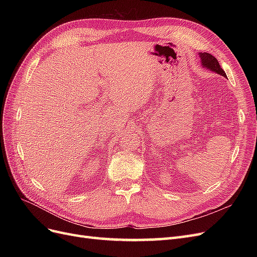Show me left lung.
<instances>
[{
    "label": "left lung",
    "mask_w": 257,
    "mask_h": 257,
    "mask_svg": "<svg viewBox=\"0 0 257 257\" xmlns=\"http://www.w3.org/2000/svg\"><path fill=\"white\" fill-rule=\"evenodd\" d=\"M198 54H199V58H200L201 66H203L204 68L209 69V71L219 74L223 77H226V74H225V72L220 66L219 62H217V60L212 56V54H210L208 52H199Z\"/></svg>",
    "instance_id": "1"
}]
</instances>
